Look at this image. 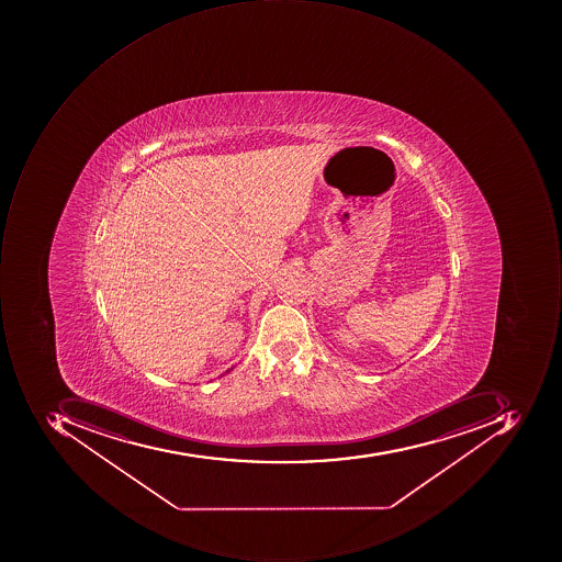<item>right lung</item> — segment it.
<instances>
[{"instance_id": "add662e5", "label": "right lung", "mask_w": 562, "mask_h": 562, "mask_svg": "<svg viewBox=\"0 0 562 562\" xmlns=\"http://www.w3.org/2000/svg\"><path fill=\"white\" fill-rule=\"evenodd\" d=\"M232 370H233V368H229V370H226V373H229V371H232ZM226 373H224V374H226Z\"/></svg>"}]
</instances>
